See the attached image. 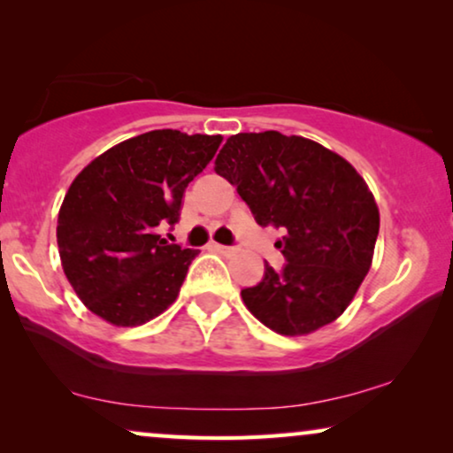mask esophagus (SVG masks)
Listing matches in <instances>:
<instances>
[{
	"mask_svg": "<svg viewBox=\"0 0 453 453\" xmlns=\"http://www.w3.org/2000/svg\"><path fill=\"white\" fill-rule=\"evenodd\" d=\"M210 247H212L214 251L222 253V256H234V253H237V250H234V247H226V245H220V243H212Z\"/></svg>",
	"mask_w": 453,
	"mask_h": 453,
	"instance_id": "34e87169",
	"label": "esophagus"
}]
</instances>
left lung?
Instances as JSON below:
<instances>
[{
	"instance_id": "8db88e82",
	"label": "left lung",
	"mask_w": 453,
	"mask_h": 453,
	"mask_svg": "<svg viewBox=\"0 0 453 453\" xmlns=\"http://www.w3.org/2000/svg\"><path fill=\"white\" fill-rule=\"evenodd\" d=\"M216 173L251 208L257 225L280 228L282 270L265 264L243 288L245 307L282 336L332 324L355 299L373 262L380 208L355 166L318 142L280 132L226 140Z\"/></svg>"
}]
</instances>
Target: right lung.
Listing matches in <instances>:
<instances>
[{"instance_id":"add662e5","label":"right lung","mask_w":453,"mask_h":453,"mask_svg":"<svg viewBox=\"0 0 453 453\" xmlns=\"http://www.w3.org/2000/svg\"><path fill=\"white\" fill-rule=\"evenodd\" d=\"M222 135L154 129L109 148L73 179L58 216L61 268L80 301L117 327L150 321L175 303L196 250L169 245L185 188Z\"/></svg>"}]
</instances>
